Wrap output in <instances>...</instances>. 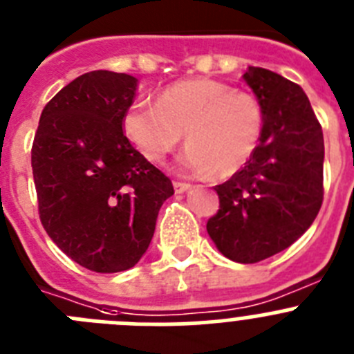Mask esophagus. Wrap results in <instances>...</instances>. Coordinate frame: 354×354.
Wrapping results in <instances>:
<instances>
[{
	"label": "esophagus",
	"mask_w": 354,
	"mask_h": 354,
	"mask_svg": "<svg viewBox=\"0 0 354 354\" xmlns=\"http://www.w3.org/2000/svg\"><path fill=\"white\" fill-rule=\"evenodd\" d=\"M189 187H192V184L179 183V180H174V189H175V193H184V192H187Z\"/></svg>",
	"instance_id": "esophagus-1"
}]
</instances>
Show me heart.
Listing matches in <instances>:
<instances>
[{"label":"heart","instance_id":"1","mask_svg":"<svg viewBox=\"0 0 354 354\" xmlns=\"http://www.w3.org/2000/svg\"><path fill=\"white\" fill-rule=\"evenodd\" d=\"M122 127L150 162L165 161L186 133L189 147L177 159L179 171L230 177L257 149L264 111L253 93L202 77L170 84L156 104L134 102Z\"/></svg>","mask_w":354,"mask_h":354}]
</instances>
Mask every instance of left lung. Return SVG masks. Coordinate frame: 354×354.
I'll return each mask as SVG.
<instances>
[{"label": "left lung", "instance_id": "left-lung-1", "mask_svg": "<svg viewBox=\"0 0 354 354\" xmlns=\"http://www.w3.org/2000/svg\"><path fill=\"white\" fill-rule=\"evenodd\" d=\"M245 81L264 111L259 145L237 174L216 186L220 209L207 232L225 257L241 264L289 248L323 204L324 140L299 84L262 67Z\"/></svg>", "mask_w": 354, "mask_h": 354}]
</instances>
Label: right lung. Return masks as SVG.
<instances>
[{
    "instance_id": "add662e5",
    "label": "right lung",
    "mask_w": 354,
    "mask_h": 354,
    "mask_svg": "<svg viewBox=\"0 0 354 354\" xmlns=\"http://www.w3.org/2000/svg\"><path fill=\"white\" fill-rule=\"evenodd\" d=\"M138 80L93 71L64 86L40 115L31 168L48 236L95 273L133 268L149 248L171 180L134 149L122 118Z\"/></svg>"
}]
</instances>
